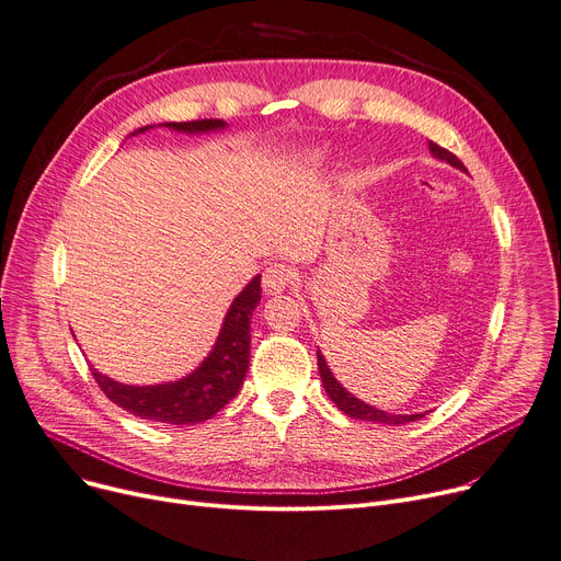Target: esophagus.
Returning a JSON list of instances; mask_svg holds the SVG:
<instances>
[{
  "instance_id": "obj_1",
  "label": "esophagus",
  "mask_w": 561,
  "mask_h": 561,
  "mask_svg": "<svg viewBox=\"0 0 561 561\" xmlns=\"http://www.w3.org/2000/svg\"><path fill=\"white\" fill-rule=\"evenodd\" d=\"M297 277L295 268L286 266V264H271L266 271H264V279H261V284H264V290L268 295H277L282 293L286 286L293 284V279Z\"/></svg>"
}]
</instances>
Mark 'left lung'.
I'll return each mask as SVG.
<instances>
[{
	"instance_id": "8db88e82",
	"label": "left lung",
	"mask_w": 561,
	"mask_h": 561,
	"mask_svg": "<svg viewBox=\"0 0 561 561\" xmlns=\"http://www.w3.org/2000/svg\"><path fill=\"white\" fill-rule=\"evenodd\" d=\"M428 148H431V153H433L437 160H444V162H449L451 167H456V169H460V171H467L465 164H462L451 151H446V148L437 146L435 141H431ZM318 369H320L322 386H324L327 394L331 397V401H333L335 405H339V408L343 410V413H345L347 417L365 420V422H379V424H405V422H415V420L422 417V415H392V413H386V410L371 408V405H367L365 401L356 399L352 392H347L339 381H335V377L331 375V369H329V365H327V360H324V356H322L320 352H318Z\"/></svg>"
}]
</instances>
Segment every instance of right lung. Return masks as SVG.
Returning <instances> with one entry per match:
<instances>
[{
  "mask_svg": "<svg viewBox=\"0 0 561 561\" xmlns=\"http://www.w3.org/2000/svg\"><path fill=\"white\" fill-rule=\"evenodd\" d=\"M180 133H207L226 128L220 119H198V122H169L164 124ZM153 126L139 128L144 133ZM135 135V133H133ZM261 300V277L256 275L232 302L226 322L220 327L214 350L201 363L196 371L173 383L160 386H126L103 377L92 367V377L103 390V394L128 410L130 415L162 422V424H198L211 420L218 410L230 403L243 386L248 363H250V318Z\"/></svg>",
  "mask_w": 561,
  "mask_h": 561,
  "instance_id": "add662e5",
  "label": "right lung"
}]
</instances>
